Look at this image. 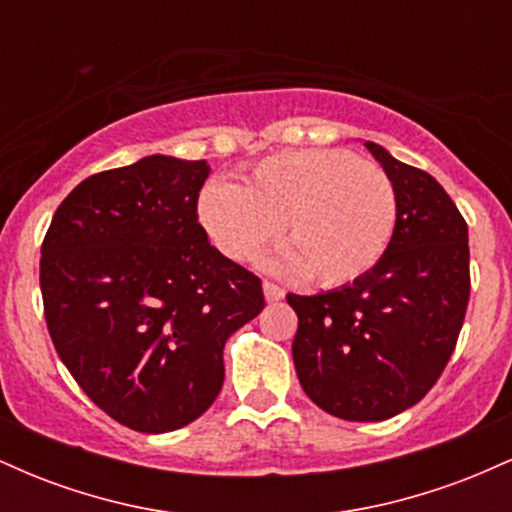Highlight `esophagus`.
Here are the masks:
<instances>
[{
    "instance_id": "esophagus-1",
    "label": "esophagus",
    "mask_w": 512,
    "mask_h": 512,
    "mask_svg": "<svg viewBox=\"0 0 512 512\" xmlns=\"http://www.w3.org/2000/svg\"><path fill=\"white\" fill-rule=\"evenodd\" d=\"M262 289H264V298H267L269 303H279L281 298L286 296L284 289H279V286L272 284V281H264V284H262Z\"/></svg>"
}]
</instances>
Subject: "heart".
Wrapping results in <instances>:
<instances>
[{"mask_svg":"<svg viewBox=\"0 0 512 512\" xmlns=\"http://www.w3.org/2000/svg\"><path fill=\"white\" fill-rule=\"evenodd\" d=\"M199 221L223 255L248 262L281 228L289 248L272 262L320 286L368 274L395 236L397 192L387 173L339 149L264 158L240 185L209 182Z\"/></svg>","mask_w":512,"mask_h":512,"instance_id":"b5f03b06","label":"heart"}]
</instances>
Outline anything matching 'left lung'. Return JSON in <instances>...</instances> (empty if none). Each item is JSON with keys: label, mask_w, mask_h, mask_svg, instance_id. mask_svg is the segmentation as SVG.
Here are the masks:
<instances>
[{"label": "left lung", "mask_w": 512, "mask_h": 512, "mask_svg": "<svg viewBox=\"0 0 512 512\" xmlns=\"http://www.w3.org/2000/svg\"><path fill=\"white\" fill-rule=\"evenodd\" d=\"M397 192V226L380 262L342 289L289 293L293 363L305 395L344 421L414 407L448 366L469 303L467 221L426 170L366 142Z\"/></svg>", "instance_id": "left-lung-1"}]
</instances>
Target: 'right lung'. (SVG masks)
Returning <instances> with one entry per match:
<instances>
[{"instance_id":"right-lung-1","label":"right lung","mask_w":512,"mask_h":512,"mask_svg":"<svg viewBox=\"0 0 512 512\" xmlns=\"http://www.w3.org/2000/svg\"><path fill=\"white\" fill-rule=\"evenodd\" d=\"M207 161L146 156L74 187L43 240L40 291L57 354L117 424L166 433L223 385V346L264 308L262 281L209 243Z\"/></svg>"}]
</instances>
